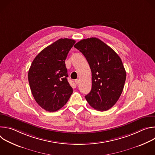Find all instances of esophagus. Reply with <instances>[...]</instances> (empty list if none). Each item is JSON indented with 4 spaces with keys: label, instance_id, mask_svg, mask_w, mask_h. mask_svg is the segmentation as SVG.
<instances>
[{
    "label": "esophagus",
    "instance_id": "34e87169",
    "mask_svg": "<svg viewBox=\"0 0 155 155\" xmlns=\"http://www.w3.org/2000/svg\"><path fill=\"white\" fill-rule=\"evenodd\" d=\"M75 82L76 84H79V82H80V81H79V80H76L75 81Z\"/></svg>",
    "mask_w": 155,
    "mask_h": 155
}]
</instances>
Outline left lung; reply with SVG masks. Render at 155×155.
<instances>
[{
	"instance_id": "8db88e82",
	"label": "left lung",
	"mask_w": 155,
	"mask_h": 155,
	"mask_svg": "<svg viewBox=\"0 0 155 155\" xmlns=\"http://www.w3.org/2000/svg\"><path fill=\"white\" fill-rule=\"evenodd\" d=\"M74 47L84 56L92 72L91 90L85 98L94 109L106 111L116 104L123 90L126 73L122 61L96 37L81 40Z\"/></svg>"
}]
</instances>
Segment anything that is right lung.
Here are the masks:
<instances>
[{"label": "right lung", "mask_w": 155, "mask_h": 155, "mask_svg": "<svg viewBox=\"0 0 155 155\" xmlns=\"http://www.w3.org/2000/svg\"><path fill=\"white\" fill-rule=\"evenodd\" d=\"M75 43L72 39H59L40 51L32 62L28 72L31 90L37 103L46 111L61 108L73 93L65 60Z\"/></svg>", "instance_id": "right-lung-1"}]
</instances>
